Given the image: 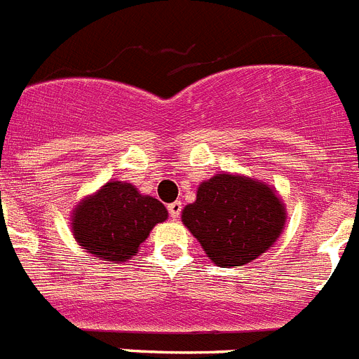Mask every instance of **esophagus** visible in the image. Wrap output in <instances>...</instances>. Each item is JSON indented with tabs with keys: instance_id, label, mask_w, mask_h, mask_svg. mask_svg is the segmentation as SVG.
<instances>
[{
	"instance_id": "34e87169",
	"label": "esophagus",
	"mask_w": 359,
	"mask_h": 359,
	"mask_svg": "<svg viewBox=\"0 0 359 359\" xmlns=\"http://www.w3.org/2000/svg\"><path fill=\"white\" fill-rule=\"evenodd\" d=\"M182 201H174V203L168 205V214H170V217H180V214H182Z\"/></svg>"
}]
</instances>
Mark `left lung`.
<instances>
[{"mask_svg":"<svg viewBox=\"0 0 359 359\" xmlns=\"http://www.w3.org/2000/svg\"><path fill=\"white\" fill-rule=\"evenodd\" d=\"M285 207L272 187L238 174H216L198 187L183 225L217 267H241L280 238Z\"/></svg>","mask_w":359,"mask_h":359,"instance_id":"1","label":"left lung"}]
</instances>
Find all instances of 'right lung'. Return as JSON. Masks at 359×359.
Wrapping results in <instances>:
<instances>
[{
	"label": "right lung",
	"mask_w": 359,
	"mask_h": 359,
	"mask_svg": "<svg viewBox=\"0 0 359 359\" xmlns=\"http://www.w3.org/2000/svg\"><path fill=\"white\" fill-rule=\"evenodd\" d=\"M72 214V232L81 249L114 263L136 256L152 226L168 216L161 201L125 182H109L79 201Z\"/></svg>",
	"instance_id": "right-lung-1"
}]
</instances>
